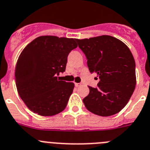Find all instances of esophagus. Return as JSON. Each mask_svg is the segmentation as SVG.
Here are the masks:
<instances>
[{
  "mask_svg": "<svg viewBox=\"0 0 150 150\" xmlns=\"http://www.w3.org/2000/svg\"><path fill=\"white\" fill-rule=\"evenodd\" d=\"M82 86L81 83H76V82H75V86H76V87H79V86Z\"/></svg>",
  "mask_w": 150,
  "mask_h": 150,
  "instance_id": "34e87169",
  "label": "esophagus"
}]
</instances>
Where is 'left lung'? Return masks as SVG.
Listing matches in <instances>:
<instances>
[{
  "label": "left lung",
  "mask_w": 150,
  "mask_h": 150,
  "mask_svg": "<svg viewBox=\"0 0 150 150\" xmlns=\"http://www.w3.org/2000/svg\"><path fill=\"white\" fill-rule=\"evenodd\" d=\"M76 41L86 55L89 71L100 79L97 88L88 86V95L83 99L86 108L103 117L118 113L135 88V62L131 51L111 35Z\"/></svg>",
  "instance_id": "left-lung-1"
}]
</instances>
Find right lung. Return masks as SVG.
Returning a JSON list of instances; mask_svg holds the SVG:
<instances>
[{
	"instance_id": "right-lung-1",
	"label": "right lung",
	"mask_w": 150,
	"mask_h": 150,
	"mask_svg": "<svg viewBox=\"0 0 150 150\" xmlns=\"http://www.w3.org/2000/svg\"><path fill=\"white\" fill-rule=\"evenodd\" d=\"M77 47L76 39L39 36L25 47L16 66V83L22 100L34 113L53 116L65 108L74 88L59 80L68 56Z\"/></svg>"
}]
</instances>
